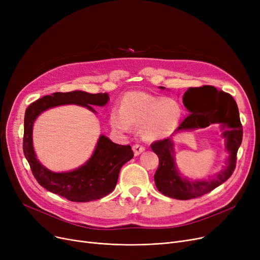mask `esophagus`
Returning a JSON list of instances; mask_svg holds the SVG:
<instances>
[{"label":"esophagus","instance_id":"34e87169","mask_svg":"<svg viewBox=\"0 0 260 260\" xmlns=\"http://www.w3.org/2000/svg\"><path fill=\"white\" fill-rule=\"evenodd\" d=\"M133 151H134L135 156H138V155H140L142 152L145 151V147H144L143 145H140V144H134V145H133Z\"/></svg>","mask_w":260,"mask_h":260}]
</instances>
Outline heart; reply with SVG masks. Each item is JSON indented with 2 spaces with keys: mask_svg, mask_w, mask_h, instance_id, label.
Here are the masks:
<instances>
[{
  "mask_svg": "<svg viewBox=\"0 0 260 260\" xmlns=\"http://www.w3.org/2000/svg\"><path fill=\"white\" fill-rule=\"evenodd\" d=\"M182 117L178 101L156 97L146 92L133 91L122 99L120 111L114 109L109 118L113 128L127 131L131 125L142 127L147 140H157L173 134Z\"/></svg>",
  "mask_w": 260,
  "mask_h": 260,
  "instance_id": "1",
  "label": "heart"
}]
</instances>
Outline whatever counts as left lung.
<instances>
[{"instance_id": "left-lung-1", "label": "left lung", "mask_w": 260, "mask_h": 260, "mask_svg": "<svg viewBox=\"0 0 260 260\" xmlns=\"http://www.w3.org/2000/svg\"><path fill=\"white\" fill-rule=\"evenodd\" d=\"M161 89L166 87L160 86ZM183 104L189 114L176 129L189 131L204 128L213 123H220L225 138V149L229 157L225 168L210 180H188L177 170L172 137L154 142L151 147L159 158V167L155 173V184L160 193L171 198L188 200L210 193L226 181L236 167V156L242 141V126L239 119L238 107L230 93L218 90L211 85L189 87L183 94ZM210 103L209 104L208 102ZM204 104L209 105L204 108Z\"/></svg>"}]
</instances>
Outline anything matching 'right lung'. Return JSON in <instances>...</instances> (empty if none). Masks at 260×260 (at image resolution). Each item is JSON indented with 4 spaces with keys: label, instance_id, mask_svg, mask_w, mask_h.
Wrapping results in <instances>:
<instances>
[{
    "label": "right lung",
    "instance_id": "1",
    "mask_svg": "<svg viewBox=\"0 0 260 260\" xmlns=\"http://www.w3.org/2000/svg\"><path fill=\"white\" fill-rule=\"evenodd\" d=\"M108 100L106 92L89 93L74 90L44 95L27 107L24 118L23 151L35 178L41 186L75 202L97 200L113 192L121 168L134 157L129 145L116 144L101 135L91 157L83 166L71 172L54 173L41 165L36 157L32 144L34 123L38 116L46 109L59 105L77 104L95 113L91 106H104Z\"/></svg>",
    "mask_w": 260,
    "mask_h": 260
}]
</instances>
